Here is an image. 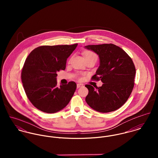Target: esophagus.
Wrapping results in <instances>:
<instances>
[{
  "label": "esophagus",
  "mask_w": 158,
  "mask_h": 158,
  "mask_svg": "<svg viewBox=\"0 0 158 158\" xmlns=\"http://www.w3.org/2000/svg\"><path fill=\"white\" fill-rule=\"evenodd\" d=\"M82 86H83V84H81V83H78L77 85V88H81V87H82Z\"/></svg>",
  "instance_id": "1"
}]
</instances>
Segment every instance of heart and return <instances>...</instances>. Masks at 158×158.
Instances as JSON below:
<instances>
[{
    "instance_id": "obj_1",
    "label": "heart",
    "mask_w": 158,
    "mask_h": 158,
    "mask_svg": "<svg viewBox=\"0 0 158 158\" xmlns=\"http://www.w3.org/2000/svg\"><path fill=\"white\" fill-rule=\"evenodd\" d=\"M85 58H89V57H94V58H97V56L95 53H94L93 52H87L85 53Z\"/></svg>"
}]
</instances>
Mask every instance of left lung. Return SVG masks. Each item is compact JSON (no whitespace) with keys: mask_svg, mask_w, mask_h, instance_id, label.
Segmentation results:
<instances>
[{"mask_svg":"<svg viewBox=\"0 0 158 158\" xmlns=\"http://www.w3.org/2000/svg\"><path fill=\"white\" fill-rule=\"evenodd\" d=\"M85 48L98 55L100 66L92 79L103 83L95 89L86 85L89 93L86 102L91 108L110 113L120 108L127 101L134 88L135 69L129 55L113 44L89 45Z\"/></svg>","mask_w":158,"mask_h":158,"instance_id":"8db88e82","label":"left lung"}]
</instances>
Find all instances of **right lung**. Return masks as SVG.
<instances>
[{
  "instance_id": "add662e5",
  "label": "right lung",
  "mask_w": 158,
  "mask_h": 158,
  "mask_svg": "<svg viewBox=\"0 0 158 158\" xmlns=\"http://www.w3.org/2000/svg\"><path fill=\"white\" fill-rule=\"evenodd\" d=\"M77 45L40 46L27 58L21 73L23 86L29 100L39 110L56 113L69 103L77 84L70 81L58 87L56 73L66 69L67 59Z\"/></svg>"
}]
</instances>
